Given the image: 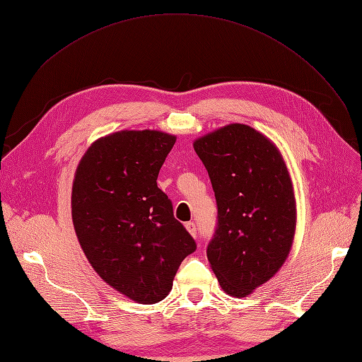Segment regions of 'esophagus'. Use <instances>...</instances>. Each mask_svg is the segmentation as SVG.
<instances>
[{
    "instance_id": "34e87169",
    "label": "esophagus",
    "mask_w": 362,
    "mask_h": 362,
    "mask_svg": "<svg viewBox=\"0 0 362 362\" xmlns=\"http://www.w3.org/2000/svg\"><path fill=\"white\" fill-rule=\"evenodd\" d=\"M185 229H187V231L190 233V235L196 237V223H194V222H189V223H185Z\"/></svg>"
}]
</instances>
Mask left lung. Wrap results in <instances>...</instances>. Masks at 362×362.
Masks as SVG:
<instances>
[{
	"label": "left lung",
	"mask_w": 362,
	"mask_h": 362,
	"mask_svg": "<svg viewBox=\"0 0 362 362\" xmlns=\"http://www.w3.org/2000/svg\"><path fill=\"white\" fill-rule=\"evenodd\" d=\"M211 180L217 228L206 257L225 293L246 298L287 259L296 199L279 149L259 131L231 124L193 141Z\"/></svg>",
	"instance_id": "left-lung-1"
}]
</instances>
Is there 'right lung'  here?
<instances>
[{
    "instance_id": "1",
    "label": "right lung",
    "mask_w": 362,
    "mask_h": 362,
    "mask_svg": "<svg viewBox=\"0 0 362 362\" xmlns=\"http://www.w3.org/2000/svg\"><path fill=\"white\" fill-rule=\"evenodd\" d=\"M177 137L117 131L86 151L72 185V222L84 255L108 286L139 303L172 290L193 237L173 217L157 178Z\"/></svg>"
}]
</instances>
